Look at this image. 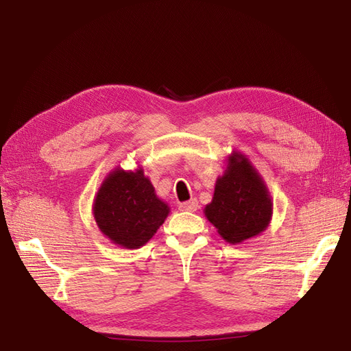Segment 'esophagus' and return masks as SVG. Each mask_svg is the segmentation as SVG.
Here are the masks:
<instances>
[{
    "instance_id": "1",
    "label": "esophagus",
    "mask_w": 351,
    "mask_h": 351,
    "mask_svg": "<svg viewBox=\"0 0 351 351\" xmlns=\"http://www.w3.org/2000/svg\"><path fill=\"white\" fill-rule=\"evenodd\" d=\"M182 210H187V212H195L199 208V204L196 199H190L189 202H183V204H180L178 206Z\"/></svg>"
}]
</instances>
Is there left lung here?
Listing matches in <instances>:
<instances>
[{
	"mask_svg": "<svg viewBox=\"0 0 351 351\" xmlns=\"http://www.w3.org/2000/svg\"><path fill=\"white\" fill-rule=\"evenodd\" d=\"M272 197L249 158L232 151L217 178L214 197L204 209L218 234L231 244L259 236L272 219Z\"/></svg>",
	"mask_w": 351,
	"mask_h": 351,
	"instance_id": "obj_1",
	"label": "left lung"
}]
</instances>
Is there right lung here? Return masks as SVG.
<instances>
[{
	"mask_svg": "<svg viewBox=\"0 0 351 351\" xmlns=\"http://www.w3.org/2000/svg\"><path fill=\"white\" fill-rule=\"evenodd\" d=\"M93 218L102 234L124 249H139L149 241L169 214L155 193L142 167L114 168L104 178L93 200Z\"/></svg>",
	"mask_w": 351,
	"mask_h": 351,
	"instance_id": "add662e5",
	"label": "right lung"
}]
</instances>
